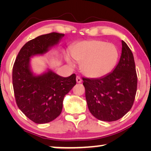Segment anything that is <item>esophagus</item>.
Listing matches in <instances>:
<instances>
[{
  "instance_id": "obj_1",
  "label": "esophagus",
  "mask_w": 151,
  "mask_h": 151,
  "mask_svg": "<svg viewBox=\"0 0 151 151\" xmlns=\"http://www.w3.org/2000/svg\"><path fill=\"white\" fill-rule=\"evenodd\" d=\"M76 82H77V83H81L82 82L81 78H80L79 76H77V77H76Z\"/></svg>"
}]
</instances>
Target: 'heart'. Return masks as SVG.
<instances>
[{
    "instance_id": "heart-1",
    "label": "heart",
    "mask_w": 151,
    "mask_h": 151,
    "mask_svg": "<svg viewBox=\"0 0 151 151\" xmlns=\"http://www.w3.org/2000/svg\"><path fill=\"white\" fill-rule=\"evenodd\" d=\"M71 57L80 63V69L86 77L98 78L107 75L116 65L119 58L118 49L112 43L99 40H84L72 45ZM65 59L70 65L73 61L69 55Z\"/></svg>"
}]
</instances>
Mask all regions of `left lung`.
<instances>
[{
	"instance_id": "1",
	"label": "left lung",
	"mask_w": 151,
	"mask_h": 151,
	"mask_svg": "<svg viewBox=\"0 0 151 151\" xmlns=\"http://www.w3.org/2000/svg\"><path fill=\"white\" fill-rule=\"evenodd\" d=\"M120 59L112 72L99 78H82L90 112L97 119L113 122L131 110L137 91V77L133 53L122 40Z\"/></svg>"
}]
</instances>
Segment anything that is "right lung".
<instances>
[{
  "label": "right lung",
  "mask_w": 151,
  "mask_h": 151,
  "mask_svg": "<svg viewBox=\"0 0 151 151\" xmlns=\"http://www.w3.org/2000/svg\"><path fill=\"white\" fill-rule=\"evenodd\" d=\"M64 36L53 32L29 40L20 49L14 63L12 81L16 104L36 124L50 122L58 117L64 98L76 84L74 73L62 77L48 68L36 74L31 67V58L47 53Z\"/></svg>",
  "instance_id": "obj_1"
}]
</instances>
